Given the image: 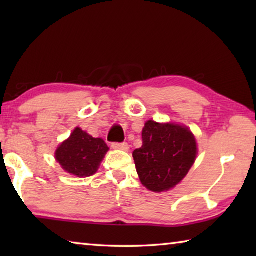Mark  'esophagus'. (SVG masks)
<instances>
[{
  "label": "esophagus",
  "instance_id": "34e87169",
  "mask_svg": "<svg viewBox=\"0 0 256 256\" xmlns=\"http://www.w3.org/2000/svg\"><path fill=\"white\" fill-rule=\"evenodd\" d=\"M112 148L116 149V150L128 151V144H126V142H123V144H118V142H115V144H112Z\"/></svg>",
  "mask_w": 256,
  "mask_h": 256
}]
</instances>
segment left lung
<instances>
[{"label":"left lung","mask_w":256,"mask_h":256,"mask_svg":"<svg viewBox=\"0 0 256 256\" xmlns=\"http://www.w3.org/2000/svg\"><path fill=\"white\" fill-rule=\"evenodd\" d=\"M198 154L196 136L188 128L148 120L142 130V146L133 151L141 183L152 192H164L180 183Z\"/></svg>","instance_id":"8db88e82"}]
</instances>
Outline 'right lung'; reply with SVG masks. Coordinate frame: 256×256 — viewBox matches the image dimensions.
<instances>
[{"mask_svg": "<svg viewBox=\"0 0 256 256\" xmlns=\"http://www.w3.org/2000/svg\"><path fill=\"white\" fill-rule=\"evenodd\" d=\"M110 150L100 138H92L80 128L55 151V159L68 174L89 177L96 174L104 157Z\"/></svg>", "mask_w": 256, "mask_h": 256, "instance_id": "1", "label": "right lung"}]
</instances>
